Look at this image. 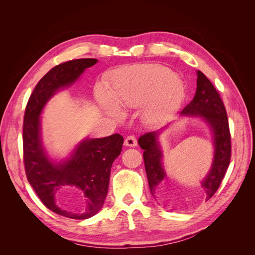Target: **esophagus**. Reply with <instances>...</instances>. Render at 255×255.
<instances>
[{
	"label": "esophagus",
	"instance_id": "obj_1",
	"mask_svg": "<svg viewBox=\"0 0 255 255\" xmlns=\"http://www.w3.org/2000/svg\"><path fill=\"white\" fill-rule=\"evenodd\" d=\"M125 144L127 146H136L137 145V139L134 135H128L125 139Z\"/></svg>",
	"mask_w": 255,
	"mask_h": 255
}]
</instances>
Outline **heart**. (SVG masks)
<instances>
[{
  "instance_id": "heart-1",
  "label": "heart",
  "mask_w": 255,
  "mask_h": 255,
  "mask_svg": "<svg viewBox=\"0 0 255 255\" xmlns=\"http://www.w3.org/2000/svg\"><path fill=\"white\" fill-rule=\"evenodd\" d=\"M97 89V100L107 114L121 118L122 107H138L143 104V116L152 121L161 114L179 105L185 97L183 80L169 68L148 64L129 67L119 71L109 86Z\"/></svg>"
}]
</instances>
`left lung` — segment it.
Returning <instances> with one entry per match:
<instances>
[{"instance_id": "obj_1", "label": "left lung", "mask_w": 255, "mask_h": 255, "mask_svg": "<svg viewBox=\"0 0 255 255\" xmlns=\"http://www.w3.org/2000/svg\"><path fill=\"white\" fill-rule=\"evenodd\" d=\"M197 90L192 101L181 112L182 116H201L210 125L214 137V160L210 172L202 181L206 201L218 190L226 175L231 159V134L225 104L218 91L206 76L197 71ZM159 132H149L139 137L138 143L143 150L145 173L151 194L161 198V187L166 173L161 163L163 153L157 141Z\"/></svg>"}]
</instances>
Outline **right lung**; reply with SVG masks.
Masks as SVG:
<instances>
[{
	"label": "right lung",
	"mask_w": 255,
	"mask_h": 255,
	"mask_svg": "<svg viewBox=\"0 0 255 255\" xmlns=\"http://www.w3.org/2000/svg\"><path fill=\"white\" fill-rule=\"evenodd\" d=\"M97 61L96 58H80L52 68L36 85L24 113L22 138L27 181L50 211L71 219H88L102 208L109 190L111 168L121 153L123 137L114 134L85 139L76 146L70 158L55 164L43 150L40 114L56 91L70 86L85 69L94 66ZM71 187L84 192L88 206L83 213L68 212L57 203L60 192Z\"/></svg>",
	"instance_id": "obj_1"
}]
</instances>
